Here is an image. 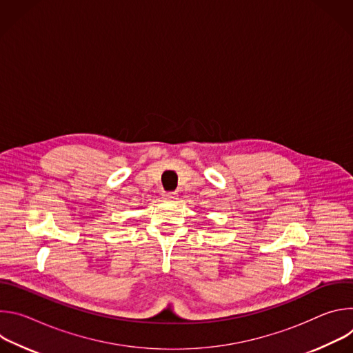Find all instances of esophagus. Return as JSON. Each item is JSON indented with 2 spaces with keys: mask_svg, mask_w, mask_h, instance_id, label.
Wrapping results in <instances>:
<instances>
[{
  "mask_svg": "<svg viewBox=\"0 0 353 353\" xmlns=\"http://www.w3.org/2000/svg\"><path fill=\"white\" fill-rule=\"evenodd\" d=\"M163 198L166 201H174V199H177V194L176 192H163Z\"/></svg>",
  "mask_w": 353,
  "mask_h": 353,
  "instance_id": "34e87169",
  "label": "esophagus"
}]
</instances>
